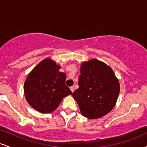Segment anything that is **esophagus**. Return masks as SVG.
Instances as JSON below:
<instances>
[{
	"label": "esophagus",
	"mask_w": 147,
	"mask_h": 147,
	"mask_svg": "<svg viewBox=\"0 0 147 147\" xmlns=\"http://www.w3.org/2000/svg\"><path fill=\"white\" fill-rule=\"evenodd\" d=\"M70 88V90H71L72 92H73L74 90H75V88H74V86H71V87Z\"/></svg>",
	"instance_id": "1"
}]
</instances>
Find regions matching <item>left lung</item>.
Returning a JSON list of instances; mask_svg holds the SVG:
<instances>
[{
	"label": "left lung",
	"instance_id": "8db88e82",
	"mask_svg": "<svg viewBox=\"0 0 147 147\" xmlns=\"http://www.w3.org/2000/svg\"><path fill=\"white\" fill-rule=\"evenodd\" d=\"M79 88L72 97L81 113L89 119L102 117L114 108L119 93V83L111 67L95 59L81 65Z\"/></svg>",
	"mask_w": 147,
	"mask_h": 147
}]
</instances>
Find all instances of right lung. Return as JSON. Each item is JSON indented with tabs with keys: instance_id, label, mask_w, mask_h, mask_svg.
Instances as JSON below:
<instances>
[{
	"instance_id": "obj_1",
	"label": "right lung",
	"mask_w": 147,
	"mask_h": 147,
	"mask_svg": "<svg viewBox=\"0 0 147 147\" xmlns=\"http://www.w3.org/2000/svg\"><path fill=\"white\" fill-rule=\"evenodd\" d=\"M60 66L45 59L28 75L24 84L25 98L32 107L42 113H48L58 107L63 97L71 95L65 85L66 75Z\"/></svg>"
}]
</instances>
